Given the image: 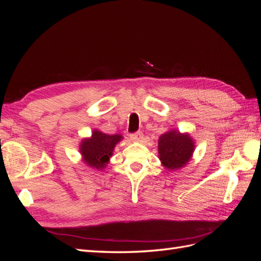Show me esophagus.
Wrapping results in <instances>:
<instances>
[{"instance_id": "esophagus-1", "label": "esophagus", "mask_w": 261, "mask_h": 261, "mask_svg": "<svg viewBox=\"0 0 261 261\" xmlns=\"http://www.w3.org/2000/svg\"><path fill=\"white\" fill-rule=\"evenodd\" d=\"M143 137H144V134L141 132H136V133L130 134V139L134 141H139L143 139Z\"/></svg>"}]
</instances>
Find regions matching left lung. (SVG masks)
<instances>
[{
    "mask_svg": "<svg viewBox=\"0 0 261 261\" xmlns=\"http://www.w3.org/2000/svg\"><path fill=\"white\" fill-rule=\"evenodd\" d=\"M194 152L193 139L179 132L170 130L159 138V158L169 170L179 169L189 161Z\"/></svg>",
    "mask_w": 261,
    "mask_h": 261,
    "instance_id": "1",
    "label": "left lung"
}]
</instances>
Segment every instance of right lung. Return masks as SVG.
Masks as SVG:
<instances>
[{"label":"right lung","mask_w":261,"mask_h":261,"mask_svg":"<svg viewBox=\"0 0 261 261\" xmlns=\"http://www.w3.org/2000/svg\"><path fill=\"white\" fill-rule=\"evenodd\" d=\"M121 139V135H108L99 130H93L91 138L83 140L81 145L84 161L89 167L103 169L112 155L113 148Z\"/></svg>","instance_id":"obj_1"}]
</instances>
